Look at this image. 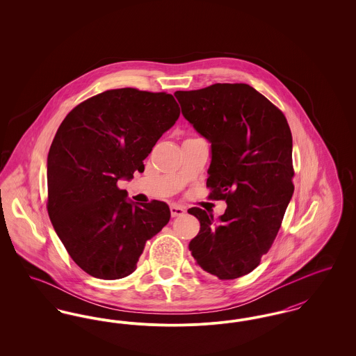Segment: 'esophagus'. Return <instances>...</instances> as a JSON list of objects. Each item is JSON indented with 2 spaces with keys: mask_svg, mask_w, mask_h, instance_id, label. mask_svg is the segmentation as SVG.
Wrapping results in <instances>:
<instances>
[{
  "mask_svg": "<svg viewBox=\"0 0 356 356\" xmlns=\"http://www.w3.org/2000/svg\"><path fill=\"white\" fill-rule=\"evenodd\" d=\"M186 213V208L177 204H172L170 205V215L172 218H177V216H183Z\"/></svg>",
  "mask_w": 356,
  "mask_h": 356,
  "instance_id": "esophagus-1",
  "label": "esophagus"
}]
</instances>
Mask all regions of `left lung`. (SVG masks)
I'll return each instance as SVG.
<instances>
[{
	"mask_svg": "<svg viewBox=\"0 0 356 356\" xmlns=\"http://www.w3.org/2000/svg\"><path fill=\"white\" fill-rule=\"evenodd\" d=\"M181 113L211 143L209 197L225 200L218 220L200 208L189 251L204 271L220 280L254 271L279 232L293 193L292 135L287 120L247 84H213L177 90Z\"/></svg>",
	"mask_w": 356,
	"mask_h": 356,
	"instance_id": "1",
	"label": "left lung"
}]
</instances>
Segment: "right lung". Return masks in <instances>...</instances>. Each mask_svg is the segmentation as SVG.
I'll list each match as a JSON object with an SVG mask.
<instances>
[{"label":"right lung","mask_w":356,"mask_h":356,"mask_svg":"<svg viewBox=\"0 0 356 356\" xmlns=\"http://www.w3.org/2000/svg\"><path fill=\"white\" fill-rule=\"evenodd\" d=\"M180 116L172 95L135 88L102 92L72 109L48 153V213L73 261L93 277L136 270L147 240L170 219L164 202L134 203L120 179L144 160Z\"/></svg>","instance_id":"obj_1"}]
</instances>
